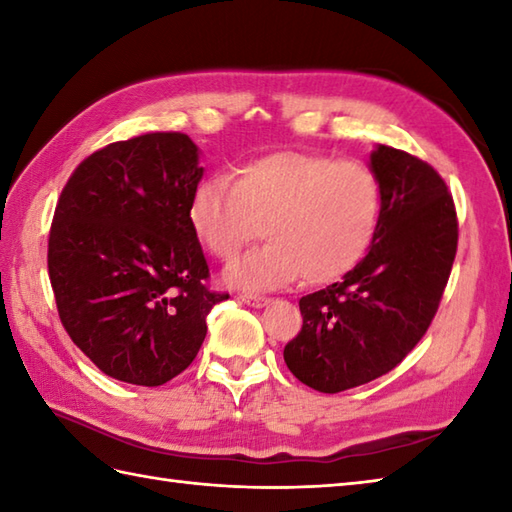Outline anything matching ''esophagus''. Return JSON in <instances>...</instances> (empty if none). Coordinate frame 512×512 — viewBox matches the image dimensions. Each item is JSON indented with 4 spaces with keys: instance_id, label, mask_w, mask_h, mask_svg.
I'll return each mask as SVG.
<instances>
[{
    "instance_id": "1",
    "label": "esophagus",
    "mask_w": 512,
    "mask_h": 512,
    "mask_svg": "<svg viewBox=\"0 0 512 512\" xmlns=\"http://www.w3.org/2000/svg\"><path fill=\"white\" fill-rule=\"evenodd\" d=\"M239 299H242V303H246L250 308H264L270 301L268 297H257V295H239Z\"/></svg>"
}]
</instances>
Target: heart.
Returning a JSON list of instances; mask_svg holds the SVG:
<instances>
[{"mask_svg": "<svg viewBox=\"0 0 512 512\" xmlns=\"http://www.w3.org/2000/svg\"><path fill=\"white\" fill-rule=\"evenodd\" d=\"M380 182L358 160L275 151L244 162L233 180L215 173L195 184L189 224L220 262H233L262 233L270 242L228 268L242 290H273L303 275L312 286L350 273L374 242Z\"/></svg>", "mask_w": 512, "mask_h": 512, "instance_id": "b5f03b06", "label": "heart"}]
</instances>
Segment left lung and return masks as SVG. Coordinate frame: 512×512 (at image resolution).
I'll use <instances>...</instances> for the list:
<instances>
[{
    "label": "left lung",
    "instance_id": "left-lung-1",
    "mask_svg": "<svg viewBox=\"0 0 512 512\" xmlns=\"http://www.w3.org/2000/svg\"><path fill=\"white\" fill-rule=\"evenodd\" d=\"M383 204L367 255L343 281L301 297V332L284 361L323 394L391 372L436 317L458 250L447 184L427 162L387 145L369 156Z\"/></svg>",
    "mask_w": 512,
    "mask_h": 512
}]
</instances>
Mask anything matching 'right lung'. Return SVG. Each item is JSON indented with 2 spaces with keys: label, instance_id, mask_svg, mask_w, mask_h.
Returning a JSON list of instances; mask_svg holds the SVG:
<instances>
[{
  "label": "right lung",
  "instance_id": "right-lung-1",
  "mask_svg": "<svg viewBox=\"0 0 512 512\" xmlns=\"http://www.w3.org/2000/svg\"><path fill=\"white\" fill-rule=\"evenodd\" d=\"M202 173L187 134H143L85 158L54 209L48 273L59 319L123 383L158 387L184 372L206 314L228 299L206 288L209 266L189 224Z\"/></svg>",
  "mask_w": 512,
  "mask_h": 512
}]
</instances>
